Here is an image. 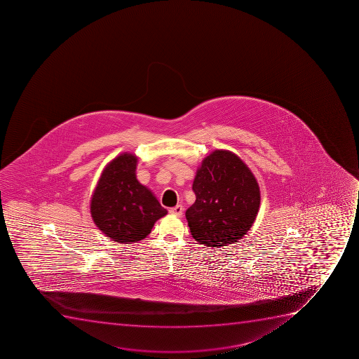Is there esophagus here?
Wrapping results in <instances>:
<instances>
[{
	"mask_svg": "<svg viewBox=\"0 0 359 359\" xmlns=\"http://www.w3.org/2000/svg\"><path fill=\"white\" fill-rule=\"evenodd\" d=\"M182 212H184V207L182 205H177V206L172 207L170 208V213L177 215V217H182Z\"/></svg>",
	"mask_w": 359,
	"mask_h": 359,
	"instance_id": "1",
	"label": "esophagus"
}]
</instances>
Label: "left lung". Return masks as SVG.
Wrapping results in <instances>:
<instances>
[{
    "label": "left lung",
    "instance_id": "8db88e82",
    "mask_svg": "<svg viewBox=\"0 0 359 359\" xmlns=\"http://www.w3.org/2000/svg\"><path fill=\"white\" fill-rule=\"evenodd\" d=\"M192 189L196 200L186 210V219L196 241L224 247L252 228L261 201L259 184L234 153L217 149L206 156Z\"/></svg>",
    "mask_w": 359,
    "mask_h": 359
}]
</instances>
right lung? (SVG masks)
I'll list each match as a JSON object with an SVG mask.
<instances>
[{
    "label": "right lung",
    "instance_id": "obj_1",
    "mask_svg": "<svg viewBox=\"0 0 359 359\" xmlns=\"http://www.w3.org/2000/svg\"><path fill=\"white\" fill-rule=\"evenodd\" d=\"M138 158L123 153L103 170L91 199V217L107 238L119 243L140 241L167 210L135 177Z\"/></svg>",
    "mask_w": 359,
    "mask_h": 359
}]
</instances>
